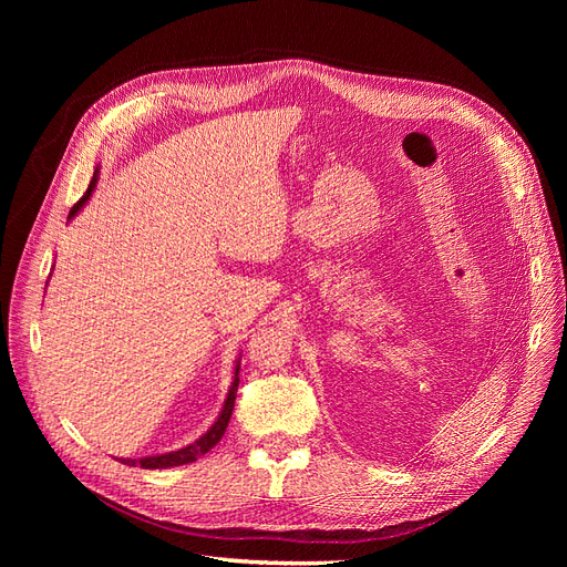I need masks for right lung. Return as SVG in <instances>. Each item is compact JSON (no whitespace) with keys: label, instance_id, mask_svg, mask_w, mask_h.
Returning <instances> with one entry per match:
<instances>
[{"label":"right lung","instance_id":"1","mask_svg":"<svg viewBox=\"0 0 567 567\" xmlns=\"http://www.w3.org/2000/svg\"><path fill=\"white\" fill-rule=\"evenodd\" d=\"M96 182H99V167L94 169V177L87 186V194H84L75 205L71 215H68V219H73L82 208L84 203L90 200V196L94 194L96 188ZM238 371H241V359H238L236 367H234V381H231V388L227 392V400L225 404H221V411L217 421L208 427V433H203L196 442L186 444V447L177 450V452H167V454H156V456H144V458H117L120 463H125V466H142V468H173V466H184V463H194L196 458H200L203 454H208L215 444L221 440V435H225L227 425H229V419H231V411H234V400H236V390H238Z\"/></svg>","mask_w":567,"mask_h":567}]
</instances>
